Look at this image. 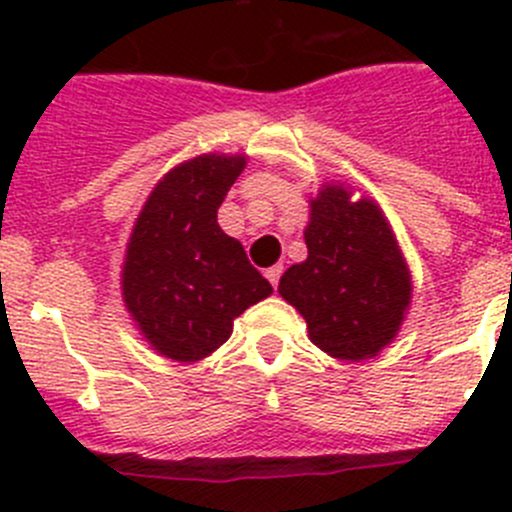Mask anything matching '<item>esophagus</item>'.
I'll return each instance as SVG.
<instances>
[{
	"label": "esophagus",
	"mask_w": 512,
	"mask_h": 512,
	"mask_svg": "<svg viewBox=\"0 0 512 512\" xmlns=\"http://www.w3.org/2000/svg\"><path fill=\"white\" fill-rule=\"evenodd\" d=\"M280 275H282V265L270 267V270L265 272V277H267V280H270L272 287H277V282H280Z\"/></svg>",
	"instance_id": "obj_1"
}]
</instances>
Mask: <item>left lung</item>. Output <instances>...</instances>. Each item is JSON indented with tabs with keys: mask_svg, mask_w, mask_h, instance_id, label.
Segmentation results:
<instances>
[{
	"mask_svg": "<svg viewBox=\"0 0 512 512\" xmlns=\"http://www.w3.org/2000/svg\"><path fill=\"white\" fill-rule=\"evenodd\" d=\"M352 193L344 183H324L309 200L307 260L289 267L277 292L302 314L322 352L364 361L396 339L414 285L384 210Z\"/></svg>",
	"mask_w": 512,
	"mask_h": 512,
	"instance_id": "1",
	"label": "left lung"
}]
</instances>
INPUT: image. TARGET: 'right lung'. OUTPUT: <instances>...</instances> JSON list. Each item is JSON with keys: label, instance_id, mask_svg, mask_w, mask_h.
Returning a JSON list of instances; mask_svg holds the SVG:
<instances>
[{"label": "right lung", "instance_id": "add662e5", "mask_svg": "<svg viewBox=\"0 0 512 512\" xmlns=\"http://www.w3.org/2000/svg\"><path fill=\"white\" fill-rule=\"evenodd\" d=\"M247 156L203 153L158 180L138 213L121 294L141 337L165 359L200 361L230 339L232 322L272 294L218 208Z\"/></svg>", "mask_w": 512, "mask_h": 512}]
</instances>
